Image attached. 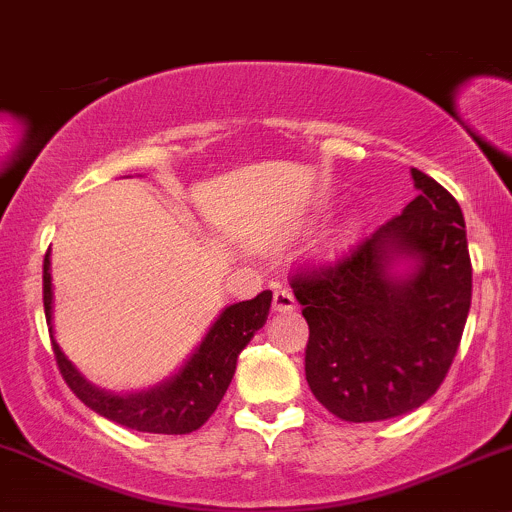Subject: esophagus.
Wrapping results in <instances>:
<instances>
[{"instance_id": "34e87169", "label": "esophagus", "mask_w": 512, "mask_h": 512, "mask_svg": "<svg viewBox=\"0 0 512 512\" xmlns=\"http://www.w3.org/2000/svg\"><path fill=\"white\" fill-rule=\"evenodd\" d=\"M297 307V299H294V294L289 292V289H275V297H272V309L275 312H292V309Z\"/></svg>"}]
</instances>
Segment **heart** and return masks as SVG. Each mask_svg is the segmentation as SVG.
Wrapping results in <instances>:
<instances>
[{"instance_id": "obj_1", "label": "heart", "mask_w": 512, "mask_h": 512, "mask_svg": "<svg viewBox=\"0 0 512 512\" xmlns=\"http://www.w3.org/2000/svg\"><path fill=\"white\" fill-rule=\"evenodd\" d=\"M359 230H361L359 218L344 220L342 225H337L327 237H324L322 245H319V257H322V260H337V257H342L344 252H347L356 242Z\"/></svg>"}]
</instances>
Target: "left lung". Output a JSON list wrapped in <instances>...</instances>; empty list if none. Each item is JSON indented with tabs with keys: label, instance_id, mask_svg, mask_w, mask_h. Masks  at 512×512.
<instances>
[{
	"label": "left lung",
	"instance_id": "obj_1",
	"mask_svg": "<svg viewBox=\"0 0 512 512\" xmlns=\"http://www.w3.org/2000/svg\"><path fill=\"white\" fill-rule=\"evenodd\" d=\"M418 195L356 252L292 280L309 324L304 374L342 421H384L426 404L451 369L471 309L461 205L411 168Z\"/></svg>",
	"mask_w": 512,
	"mask_h": 512
}]
</instances>
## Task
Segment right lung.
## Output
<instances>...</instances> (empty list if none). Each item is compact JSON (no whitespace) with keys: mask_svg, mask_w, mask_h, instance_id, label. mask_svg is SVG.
Masks as SVG:
<instances>
[{"mask_svg":"<svg viewBox=\"0 0 512 512\" xmlns=\"http://www.w3.org/2000/svg\"><path fill=\"white\" fill-rule=\"evenodd\" d=\"M272 292L257 294L255 299L225 307L210 324L198 347L178 366V371L156 386L128 394H113L91 384L79 369L61 352L54 337V285H51V250L44 257V312L54 344L56 364L69 389L96 411L98 416L143 433H180L198 431L218 404L237 369V356L250 344L257 329L265 327L270 314Z\"/></svg>","mask_w":512,"mask_h":512,"instance_id":"1","label":"right lung"}]
</instances>
